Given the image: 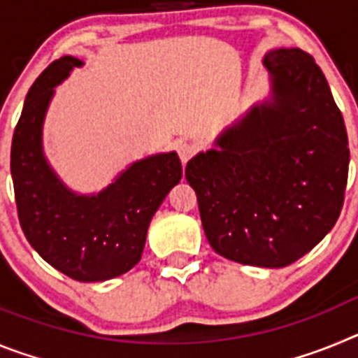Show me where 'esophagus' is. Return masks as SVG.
<instances>
[{
  "label": "esophagus",
  "instance_id": "1",
  "mask_svg": "<svg viewBox=\"0 0 358 358\" xmlns=\"http://www.w3.org/2000/svg\"><path fill=\"white\" fill-rule=\"evenodd\" d=\"M195 145L192 143H186V141H181V143H177V154H179V159H181L182 164L188 163L192 157L195 156Z\"/></svg>",
  "mask_w": 358,
  "mask_h": 358
}]
</instances>
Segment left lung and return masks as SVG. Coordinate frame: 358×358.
<instances>
[{
    "instance_id": "left-lung-1",
    "label": "left lung",
    "mask_w": 358,
    "mask_h": 358,
    "mask_svg": "<svg viewBox=\"0 0 358 358\" xmlns=\"http://www.w3.org/2000/svg\"><path fill=\"white\" fill-rule=\"evenodd\" d=\"M273 102L252 107L217 140L218 148L188 161L215 252L255 267L280 268L317 245L344 204L348 134L328 82L299 48L265 55Z\"/></svg>"
}]
</instances>
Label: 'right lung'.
Masks as SVG:
<instances>
[{
	"mask_svg": "<svg viewBox=\"0 0 358 358\" xmlns=\"http://www.w3.org/2000/svg\"><path fill=\"white\" fill-rule=\"evenodd\" d=\"M75 66L61 57L41 73L24 100L10 150L15 206L30 245L71 280L106 281L127 273L141 260L152 217L181 181L176 152L136 161L98 195H75L43 156L41 129L53 87Z\"/></svg>",
	"mask_w": 358,
	"mask_h": 358,
	"instance_id": "1",
	"label": "right lung"
}]
</instances>
